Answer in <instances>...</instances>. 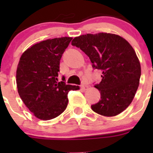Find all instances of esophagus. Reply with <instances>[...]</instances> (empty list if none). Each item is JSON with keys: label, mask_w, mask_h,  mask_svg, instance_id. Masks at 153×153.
Returning <instances> with one entry per match:
<instances>
[{"label": "esophagus", "mask_w": 153, "mask_h": 153, "mask_svg": "<svg viewBox=\"0 0 153 153\" xmlns=\"http://www.w3.org/2000/svg\"><path fill=\"white\" fill-rule=\"evenodd\" d=\"M88 88H89V86H88V85H82V86H81V89H82V90H84V91L86 90Z\"/></svg>", "instance_id": "esophagus-1"}]
</instances>
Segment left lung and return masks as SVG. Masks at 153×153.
Returning <instances> with one entry per match:
<instances>
[{
	"label": "left lung",
	"mask_w": 153,
	"mask_h": 153,
	"mask_svg": "<svg viewBox=\"0 0 153 153\" xmlns=\"http://www.w3.org/2000/svg\"><path fill=\"white\" fill-rule=\"evenodd\" d=\"M72 45L87 55L92 67L102 70L101 81L95 86L101 100L92 110L106 117L118 115L132 103L139 86L141 64L135 50L120 35L106 32L75 37Z\"/></svg>",
	"instance_id": "obj_1"
}]
</instances>
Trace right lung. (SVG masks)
Listing matches in <instances>:
<instances>
[{"label":"right lung","mask_w":153,"mask_h":153,"mask_svg":"<svg viewBox=\"0 0 153 153\" xmlns=\"http://www.w3.org/2000/svg\"><path fill=\"white\" fill-rule=\"evenodd\" d=\"M72 38L47 39L34 44L21 55L16 72L18 92L26 106L38 119L61 115L68 104L69 90L78 86L58 82L60 60Z\"/></svg>","instance_id":"obj_1"}]
</instances>
